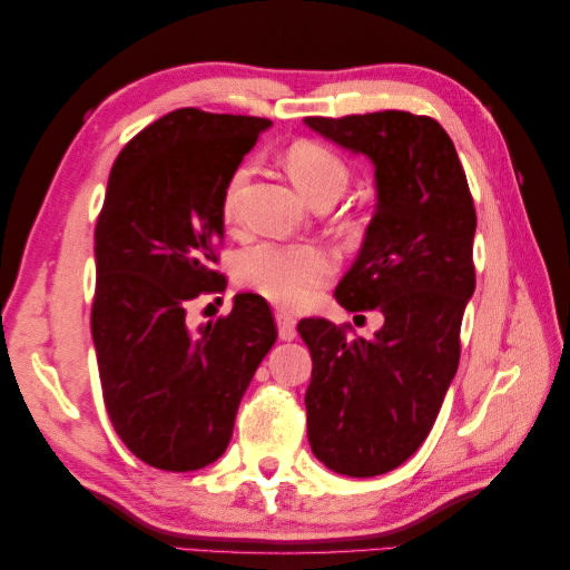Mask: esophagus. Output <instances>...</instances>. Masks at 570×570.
I'll return each instance as SVG.
<instances>
[{"mask_svg":"<svg viewBox=\"0 0 570 570\" xmlns=\"http://www.w3.org/2000/svg\"><path fill=\"white\" fill-rule=\"evenodd\" d=\"M275 323H278V335L281 340H295L297 337V321L287 312H278L275 314Z\"/></svg>","mask_w":570,"mask_h":570,"instance_id":"1","label":"esophagus"}]
</instances>
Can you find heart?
Returning <instances> with one entry per match:
<instances>
[{"label":"heart","instance_id":"1","mask_svg":"<svg viewBox=\"0 0 570 570\" xmlns=\"http://www.w3.org/2000/svg\"><path fill=\"white\" fill-rule=\"evenodd\" d=\"M285 164L292 180L316 206H331L350 185V168L335 149L316 140L289 145ZM249 178V166H237L223 189L220 214L228 223L237 218L239 189ZM335 273V258L321 245L258 243L239 252L235 275L245 287L281 306H299L312 299Z\"/></svg>","mask_w":570,"mask_h":570}]
</instances>
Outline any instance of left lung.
I'll use <instances>...</instances> for the list:
<instances>
[{"label": "left lung", "mask_w": 570, "mask_h": 570, "mask_svg": "<svg viewBox=\"0 0 570 570\" xmlns=\"http://www.w3.org/2000/svg\"><path fill=\"white\" fill-rule=\"evenodd\" d=\"M306 126L375 164L377 209L335 289L347 312L377 308L375 337L304 318L312 352L306 430L327 469L371 478L402 465L435 425L459 368L461 318L475 289V206L454 142L430 116H308Z\"/></svg>", "instance_id": "8db88e82"}]
</instances>
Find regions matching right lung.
<instances>
[{
  "label": "right lung",
  "instance_id": "add662e5",
  "mask_svg": "<svg viewBox=\"0 0 570 570\" xmlns=\"http://www.w3.org/2000/svg\"><path fill=\"white\" fill-rule=\"evenodd\" d=\"M268 118L185 107L120 149L95 228L92 340L114 430L154 469L197 471L233 438L235 413L278 337L271 306L237 295L197 331L187 304L218 295L223 189Z\"/></svg>",
  "mask_w": 570,
  "mask_h": 570
}]
</instances>
